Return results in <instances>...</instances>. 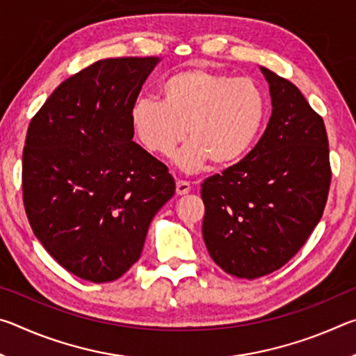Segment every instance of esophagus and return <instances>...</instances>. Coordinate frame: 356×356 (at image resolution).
<instances>
[{
  "label": "esophagus",
  "instance_id": "34e87169",
  "mask_svg": "<svg viewBox=\"0 0 356 356\" xmlns=\"http://www.w3.org/2000/svg\"><path fill=\"white\" fill-rule=\"evenodd\" d=\"M190 190H191V186H190L188 182H185V180H177V182H176V193L179 196L186 195V193H188Z\"/></svg>",
  "mask_w": 356,
  "mask_h": 356
}]
</instances>
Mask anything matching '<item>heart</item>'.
<instances>
[{"label":"heart","instance_id":"obj_1","mask_svg":"<svg viewBox=\"0 0 356 356\" xmlns=\"http://www.w3.org/2000/svg\"><path fill=\"white\" fill-rule=\"evenodd\" d=\"M163 102L140 99L130 113L131 130L150 154L171 156L186 138L176 163L186 172L209 161L225 168L237 163L261 135L267 99L251 78L204 69H185L161 83Z\"/></svg>","mask_w":356,"mask_h":356}]
</instances>
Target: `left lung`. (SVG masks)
I'll use <instances>...</instances> for the list:
<instances>
[{
    "label": "left lung",
    "mask_w": 356,
    "mask_h": 356,
    "mask_svg": "<svg viewBox=\"0 0 356 356\" xmlns=\"http://www.w3.org/2000/svg\"><path fill=\"white\" fill-rule=\"evenodd\" d=\"M272 116L254 149L204 180L202 237L210 257L237 278H261L297 254L321 221L331 168L323 119L300 89L261 67Z\"/></svg>",
    "instance_id": "1"
}]
</instances>
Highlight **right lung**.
Here are the masks:
<instances>
[{"label":"right lung","mask_w":356,"mask_h":356,"mask_svg":"<svg viewBox=\"0 0 356 356\" xmlns=\"http://www.w3.org/2000/svg\"><path fill=\"white\" fill-rule=\"evenodd\" d=\"M159 61L94 63L59 84L29 122L22 161L28 221L78 278H120L176 191L168 168L131 141V108Z\"/></svg>","instance_id":"right-lung-1"}]
</instances>
